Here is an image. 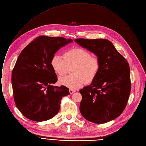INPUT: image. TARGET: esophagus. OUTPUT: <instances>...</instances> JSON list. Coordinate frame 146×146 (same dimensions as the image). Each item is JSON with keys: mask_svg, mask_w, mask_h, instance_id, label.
I'll return each instance as SVG.
<instances>
[{"mask_svg": "<svg viewBox=\"0 0 146 146\" xmlns=\"http://www.w3.org/2000/svg\"><path fill=\"white\" fill-rule=\"evenodd\" d=\"M69 91H70V93L71 94H74V92H76L75 90H74V89H69Z\"/></svg>", "mask_w": 146, "mask_h": 146, "instance_id": "1", "label": "esophagus"}]
</instances>
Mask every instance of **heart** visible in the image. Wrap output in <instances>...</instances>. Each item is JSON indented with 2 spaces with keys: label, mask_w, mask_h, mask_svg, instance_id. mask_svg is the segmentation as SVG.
<instances>
[{
  "label": "heart",
  "mask_w": 146,
  "mask_h": 146,
  "mask_svg": "<svg viewBox=\"0 0 146 146\" xmlns=\"http://www.w3.org/2000/svg\"><path fill=\"white\" fill-rule=\"evenodd\" d=\"M51 65L54 71L60 76L66 72L68 66L74 65L72 74L59 79V83L71 89L82 86L85 82L91 83L96 77L100 68L98 58L91 57V53L81 48H75L66 52L64 57L55 54L51 58Z\"/></svg>",
  "instance_id": "obj_1"
}]
</instances>
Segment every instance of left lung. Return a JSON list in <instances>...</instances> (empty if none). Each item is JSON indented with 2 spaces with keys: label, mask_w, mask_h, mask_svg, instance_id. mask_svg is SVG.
I'll use <instances>...</instances> for the list:
<instances>
[{
  "label": "left lung",
  "mask_w": 146,
  "mask_h": 146,
  "mask_svg": "<svg viewBox=\"0 0 146 146\" xmlns=\"http://www.w3.org/2000/svg\"><path fill=\"white\" fill-rule=\"evenodd\" d=\"M95 54L100 68L92 83L80 89V110L87 120L98 124L119 117L125 110L130 93V67L127 60L106 39L74 40Z\"/></svg>",
  "instance_id": "1"
}]
</instances>
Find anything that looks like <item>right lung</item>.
I'll use <instances>...</instances> for the list:
<instances>
[{"instance_id": "right-lung-1", "label": "right lung", "mask_w": 146, "mask_h": 146, "mask_svg": "<svg viewBox=\"0 0 146 146\" xmlns=\"http://www.w3.org/2000/svg\"><path fill=\"white\" fill-rule=\"evenodd\" d=\"M72 42L64 37L40 36L20 54L12 71L15 104L27 119L43 121L52 118L60 109L63 96L70 94L65 86H54L57 76L51 60L61 47Z\"/></svg>"}]
</instances>
